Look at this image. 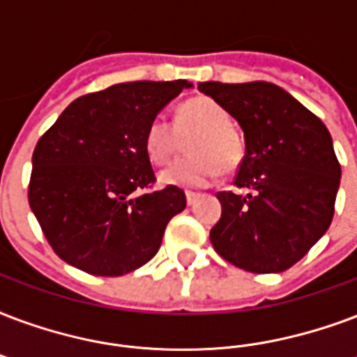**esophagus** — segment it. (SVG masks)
Listing matches in <instances>:
<instances>
[{"label":"esophagus","mask_w":357,"mask_h":357,"mask_svg":"<svg viewBox=\"0 0 357 357\" xmlns=\"http://www.w3.org/2000/svg\"><path fill=\"white\" fill-rule=\"evenodd\" d=\"M198 197H200V195H198V192H192V190H187V192H185V198H187V204H189V206H192V204L197 202Z\"/></svg>","instance_id":"1"}]
</instances>
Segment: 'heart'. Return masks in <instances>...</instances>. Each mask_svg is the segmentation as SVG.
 Returning a JSON list of instances; mask_svg holds the SVG:
<instances>
[{
  "instance_id": "heart-1",
  "label": "heart",
  "mask_w": 357,
  "mask_h": 357,
  "mask_svg": "<svg viewBox=\"0 0 357 357\" xmlns=\"http://www.w3.org/2000/svg\"><path fill=\"white\" fill-rule=\"evenodd\" d=\"M195 132L197 135L187 146L190 157L160 174L165 183L200 189L213 183L221 172L232 174L243 165L245 138L232 125L227 108L209 97L185 100L174 123L165 116H155L144 138L148 157L155 165H168L178 155L181 138Z\"/></svg>"
}]
</instances>
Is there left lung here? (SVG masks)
<instances>
[{
	"label": "left lung",
	"mask_w": 357,
	"mask_h": 357,
	"mask_svg": "<svg viewBox=\"0 0 357 357\" xmlns=\"http://www.w3.org/2000/svg\"><path fill=\"white\" fill-rule=\"evenodd\" d=\"M245 132L243 165L209 239L219 257L251 273L292 268L330 228L341 165L326 125L275 84L200 82Z\"/></svg>",
	"instance_id": "obj_1"
}]
</instances>
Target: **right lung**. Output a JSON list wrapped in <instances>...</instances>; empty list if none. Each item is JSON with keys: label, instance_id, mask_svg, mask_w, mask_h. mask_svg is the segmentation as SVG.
Masks as SVG:
<instances>
[{"label": "right lung", "instance_id": "obj_1", "mask_svg": "<svg viewBox=\"0 0 357 357\" xmlns=\"http://www.w3.org/2000/svg\"><path fill=\"white\" fill-rule=\"evenodd\" d=\"M189 86L140 80L82 95L40 136L27 200L61 260L89 275L119 277L157 255L187 200L176 185L149 190L157 178L144 138L160 108Z\"/></svg>", "mask_w": 357, "mask_h": 357}]
</instances>
